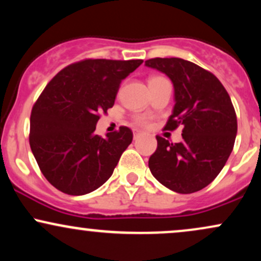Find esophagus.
I'll return each mask as SVG.
<instances>
[{"mask_svg":"<svg viewBox=\"0 0 261 261\" xmlns=\"http://www.w3.org/2000/svg\"><path fill=\"white\" fill-rule=\"evenodd\" d=\"M140 136V131H137V130H134V139L136 140L137 137Z\"/></svg>","mask_w":261,"mask_h":261,"instance_id":"1","label":"esophagus"}]
</instances>
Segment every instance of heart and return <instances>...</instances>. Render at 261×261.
<instances>
[{"label": "heart", "instance_id": "obj_1", "mask_svg": "<svg viewBox=\"0 0 261 261\" xmlns=\"http://www.w3.org/2000/svg\"><path fill=\"white\" fill-rule=\"evenodd\" d=\"M162 77H153V79L149 80V82L151 81H154V80H160ZM133 124L135 126L137 127H148L149 124H151V118H149L148 115H145V114H140V115H135L133 118Z\"/></svg>", "mask_w": 261, "mask_h": 261}]
</instances>
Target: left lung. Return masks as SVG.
I'll return each mask as SVG.
<instances>
[{"label":"left lung","mask_w":261,"mask_h":261,"mask_svg":"<svg viewBox=\"0 0 261 261\" xmlns=\"http://www.w3.org/2000/svg\"><path fill=\"white\" fill-rule=\"evenodd\" d=\"M146 66L166 73L174 86L175 106L166 130L182 126V141L157 137L148 167L161 184L191 194L214 180L228 160L237 136L234 107L220 80L194 62L154 58Z\"/></svg>","instance_id":"8db88e82"}]
</instances>
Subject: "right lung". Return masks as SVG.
Instances as JSON below:
<instances>
[{
	"label": "right lung",
	"instance_id": "add662e5",
	"mask_svg": "<svg viewBox=\"0 0 261 261\" xmlns=\"http://www.w3.org/2000/svg\"><path fill=\"white\" fill-rule=\"evenodd\" d=\"M142 60L85 59L66 66L33 106L29 145L46 180L68 195H85L106 182L133 131L120 126L95 135L100 114L114 106L121 81Z\"/></svg>",
	"mask_w": 261,
	"mask_h": 261
}]
</instances>
